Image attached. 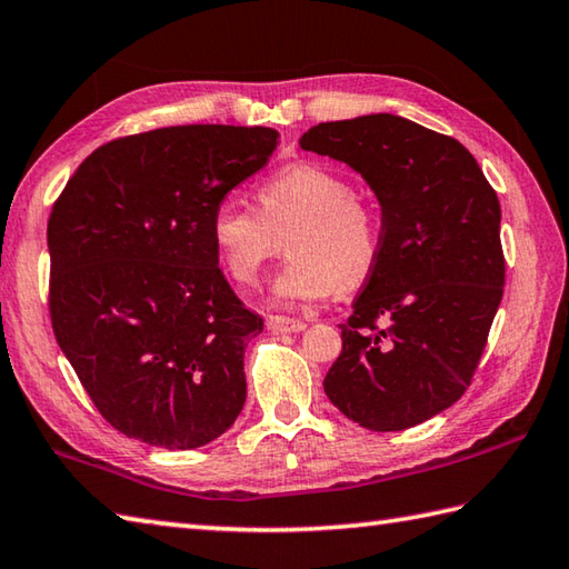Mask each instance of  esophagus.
<instances>
[{
  "label": "esophagus",
  "mask_w": 569,
  "mask_h": 569,
  "mask_svg": "<svg viewBox=\"0 0 569 569\" xmlns=\"http://www.w3.org/2000/svg\"><path fill=\"white\" fill-rule=\"evenodd\" d=\"M307 323L299 319H289V317H268V331L272 333H299L305 331Z\"/></svg>",
  "instance_id": "1"
}]
</instances>
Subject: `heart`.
<instances>
[{
  "label": "heart",
  "mask_w": 569,
  "mask_h": 569,
  "mask_svg": "<svg viewBox=\"0 0 569 569\" xmlns=\"http://www.w3.org/2000/svg\"><path fill=\"white\" fill-rule=\"evenodd\" d=\"M258 211L223 199L211 213L208 236L218 264L230 280L250 287L262 264L287 236L289 260L274 277V301L327 299L351 292L370 280L382 250L380 216L358 199L346 173L321 161H295L264 179L258 191Z\"/></svg>",
  "instance_id": "1"
}]
</instances>
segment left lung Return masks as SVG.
Listing matches in <instances>:
<instances>
[{
	"mask_svg": "<svg viewBox=\"0 0 569 569\" xmlns=\"http://www.w3.org/2000/svg\"><path fill=\"white\" fill-rule=\"evenodd\" d=\"M299 147L361 173L382 223L323 392L366 430H408L451 408L479 366L506 280L498 196L457 139L390 112L319 122Z\"/></svg>",
	"mask_w": 569,
	"mask_h": 569,
	"instance_id": "left-lung-1",
	"label": "left lung"
}]
</instances>
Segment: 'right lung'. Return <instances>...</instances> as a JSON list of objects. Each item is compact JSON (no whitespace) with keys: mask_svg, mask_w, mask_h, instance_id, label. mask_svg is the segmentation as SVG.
Listing matches in <instances>:
<instances>
[{"mask_svg":"<svg viewBox=\"0 0 569 569\" xmlns=\"http://www.w3.org/2000/svg\"><path fill=\"white\" fill-rule=\"evenodd\" d=\"M272 127L183 124L96 149L49 218L56 341L122 435L196 449L246 405L240 305L208 236L213 208L268 164Z\"/></svg>","mask_w":569,"mask_h":569,"instance_id":"obj_1","label":"right lung"}]
</instances>
